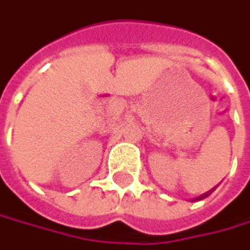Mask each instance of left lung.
<instances>
[{
	"label": "left lung",
	"instance_id": "8db88e82",
	"mask_svg": "<svg viewBox=\"0 0 250 250\" xmlns=\"http://www.w3.org/2000/svg\"><path fill=\"white\" fill-rule=\"evenodd\" d=\"M211 191H212V189H211ZM211 191H208V192H205V194H202V195H199V197H198V198H197V199H204V198H207V197H208V195L211 194Z\"/></svg>",
	"mask_w": 250,
	"mask_h": 250
}]
</instances>
